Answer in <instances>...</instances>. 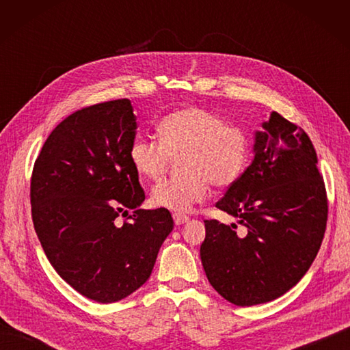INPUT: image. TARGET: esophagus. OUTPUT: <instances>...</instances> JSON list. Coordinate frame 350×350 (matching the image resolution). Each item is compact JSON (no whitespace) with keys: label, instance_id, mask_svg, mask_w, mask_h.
<instances>
[{"label":"esophagus","instance_id":"obj_1","mask_svg":"<svg viewBox=\"0 0 350 350\" xmlns=\"http://www.w3.org/2000/svg\"><path fill=\"white\" fill-rule=\"evenodd\" d=\"M173 219L176 222V226H182V224H185V222L189 221V217H187V215H183V213L176 212V213H173Z\"/></svg>","mask_w":350,"mask_h":350}]
</instances>
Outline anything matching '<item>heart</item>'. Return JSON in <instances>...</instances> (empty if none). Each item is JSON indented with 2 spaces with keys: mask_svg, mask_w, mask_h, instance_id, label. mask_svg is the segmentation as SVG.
I'll return each instance as SVG.
<instances>
[{
  "mask_svg": "<svg viewBox=\"0 0 350 350\" xmlns=\"http://www.w3.org/2000/svg\"><path fill=\"white\" fill-rule=\"evenodd\" d=\"M158 139L138 135L129 161L141 179L161 180L173 156H180L183 174L156 185L152 203L171 211H188L218 188L233 185L247 167L251 138L242 126L226 123L202 107H187L163 116L156 124Z\"/></svg>",
  "mask_w": 350,
  "mask_h": 350,
  "instance_id": "heart-1",
  "label": "heart"
}]
</instances>
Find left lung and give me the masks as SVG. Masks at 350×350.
Here are the masks:
<instances>
[{
  "mask_svg": "<svg viewBox=\"0 0 350 350\" xmlns=\"http://www.w3.org/2000/svg\"><path fill=\"white\" fill-rule=\"evenodd\" d=\"M256 132L254 159L217 207L245 228L206 219L200 257L212 287L239 307L280 298L321 248L328 197L317 154L302 128L272 111Z\"/></svg>",
  "mask_w": 350,
  "mask_h": 350,
  "instance_id": "left-lung-1",
  "label": "left lung"
}]
</instances>
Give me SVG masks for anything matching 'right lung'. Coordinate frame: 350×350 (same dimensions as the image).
Segmentation results:
<instances>
[{
  "label": "right lung",
  "mask_w": 350,
  "mask_h": 350,
  "mask_svg": "<svg viewBox=\"0 0 350 350\" xmlns=\"http://www.w3.org/2000/svg\"><path fill=\"white\" fill-rule=\"evenodd\" d=\"M135 129L129 99L78 109L33 167L31 217L44 254L68 284L102 304L144 284L174 226L165 207H138L146 194L129 161Z\"/></svg>",
  "instance_id": "add662e5"
}]
</instances>
